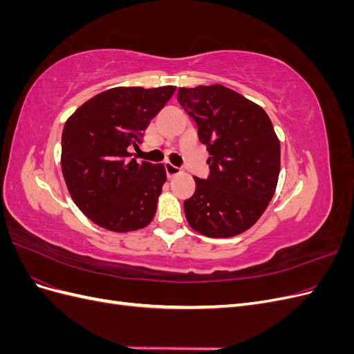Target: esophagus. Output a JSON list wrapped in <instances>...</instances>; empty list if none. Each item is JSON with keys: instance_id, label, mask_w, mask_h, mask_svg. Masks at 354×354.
<instances>
[{"instance_id": "34e87169", "label": "esophagus", "mask_w": 354, "mask_h": 354, "mask_svg": "<svg viewBox=\"0 0 354 354\" xmlns=\"http://www.w3.org/2000/svg\"><path fill=\"white\" fill-rule=\"evenodd\" d=\"M164 167H165V173H167L168 177H173V176H176V174L180 173V168L176 167V165H173L171 162H165Z\"/></svg>"}]
</instances>
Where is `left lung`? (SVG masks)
<instances>
[{
	"instance_id": "obj_1",
	"label": "left lung",
	"mask_w": 354,
	"mask_h": 354,
	"mask_svg": "<svg viewBox=\"0 0 354 354\" xmlns=\"http://www.w3.org/2000/svg\"><path fill=\"white\" fill-rule=\"evenodd\" d=\"M177 100L198 125L209 174L183 207L190 227L209 238L250 229L274 195L281 145L263 108L220 84L178 88Z\"/></svg>"
}]
</instances>
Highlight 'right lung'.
I'll use <instances>...</instances> for the list:
<instances>
[{
    "mask_svg": "<svg viewBox=\"0 0 354 354\" xmlns=\"http://www.w3.org/2000/svg\"><path fill=\"white\" fill-rule=\"evenodd\" d=\"M176 91L116 87L85 102L62 133V171L77 207L112 232L147 226L167 180L162 164L137 162L145 130Z\"/></svg>",
    "mask_w": 354,
    "mask_h": 354,
    "instance_id": "1",
    "label": "right lung"
}]
</instances>
